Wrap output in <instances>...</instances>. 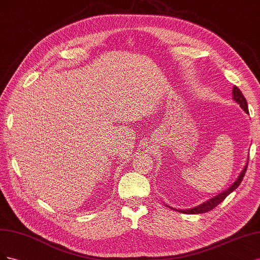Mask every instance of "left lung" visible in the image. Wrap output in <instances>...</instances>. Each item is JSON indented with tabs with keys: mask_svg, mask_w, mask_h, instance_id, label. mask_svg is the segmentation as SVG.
Returning a JSON list of instances; mask_svg holds the SVG:
<instances>
[{
	"mask_svg": "<svg viewBox=\"0 0 260 260\" xmlns=\"http://www.w3.org/2000/svg\"><path fill=\"white\" fill-rule=\"evenodd\" d=\"M232 94H233V99L236 100V102L241 106V108L243 109V110H244L246 113H248L247 102H246L245 97L243 96L242 91H241L237 86H234V87H233V90H232ZM247 163H248V161H247ZM247 163H246V165L244 166V169H243V171L241 172V174L239 175L238 179H237L236 181H234V182L232 183V186L229 187L227 190H224L223 192H221V193H219L218 196H216V197L212 198L211 200L206 201V202H204L203 204H201V205H199V206H197V207L190 208V209H186V211H185V209H183V211H179V212H181V213H183V214H202V213H206V212L212 211L213 208H215L217 205L220 204V203L222 202V201L231 193L232 191H234V190H236V189L240 186V183L242 182L243 177H244V175H245V173H246Z\"/></svg>",
	"mask_w": 260,
	"mask_h": 260,
	"instance_id": "8db88e82",
	"label": "left lung"
}]
</instances>
